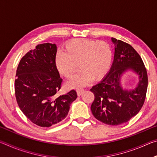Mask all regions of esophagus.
Returning a JSON list of instances; mask_svg holds the SVG:
<instances>
[{
	"label": "esophagus",
	"instance_id": "obj_1",
	"mask_svg": "<svg viewBox=\"0 0 157 157\" xmlns=\"http://www.w3.org/2000/svg\"><path fill=\"white\" fill-rule=\"evenodd\" d=\"M84 90L83 89H77V94H78V96H80V95L83 94Z\"/></svg>",
	"mask_w": 157,
	"mask_h": 157
}]
</instances>
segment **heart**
Segmentation results:
<instances>
[{
  "mask_svg": "<svg viewBox=\"0 0 157 157\" xmlns=\"http://www.w3.org/2000/svg\"><path fill=\"white\" fill-rule=\"evenodd\" d=\"M63 52L55 58V65L66 78H70L79 68L78 73L67 82L69 88L86 86L92 78L98 80L106 75L112 62L113 54L105 41L89 39H75L66 43Z\"/></svg>",
  "mask_w": 157,
  "mask_h": 157,
  "instance_id": "b5f03b06",
  "label": "heart"
}]
</instances>
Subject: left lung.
Wrapping results in <instances>:
<instances>
[{
  "instance_id": "8db88e82",
  "label": "left lung",
  "mask_w": 157,
  "mask_h": 157,
  "mask_svg": "<svg viewBox=\"0 0 157 157\" xmlns=\"http://www.w3.org/2000/svg\"><path fill=\"white\" fill-rule=\"evenodd\" d=\"M115 45L112 65L109 73L91 89L95 99L91 106L97 120L109 125L128 122L139 112L144 104L147 89V74L141 57L132 46L111 38ZM127 70L139 76L136 88L127 90L121 84V77Z\"/></svg>"
}]
</instances>
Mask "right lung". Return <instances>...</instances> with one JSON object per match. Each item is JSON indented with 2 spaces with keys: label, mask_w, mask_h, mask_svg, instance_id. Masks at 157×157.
Here are the masks:
<instances>
[{
  "label": "right lung",
  "mask_w": 157,
  "mask_h": 157,
  "mask_svg": "<svg viewBox=\"0 0 157 157\" xmlns=\"http://www.w3.org/2000/svg\"><path fill=\"white\" fill-rule=\"evenodd\" d=\"M57 46L39 44L22 57L18 63L14 83L18 107L32 123L49 127L68 115L77 93L55 96L61 89L62 79L55 65Z\"/></svg>",
  "instance_id": "add662e5"
}]
</instances>
